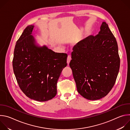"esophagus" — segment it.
<instances>
[{
  "instance_id": "34e87169",
  "label": "esophagus",
  "mask_w": 130,
  "mask_h": 130,
  "mask_svg": "<svg viewBox=\"0 0 130 130\" xmlns=\"http://www.w3.org/2000/svg\"><path fill=\"white\" fill-rule=\"evenodd\" d=\"M71 60V55H68V57H67V62L68 65H69V63H70V62Z\"/></svg>"
}]
</instances>
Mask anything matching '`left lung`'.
Returning <instances> with one entry per match:
<instances>
[{
  "mask_svg": "<svg viewBox=\"0 0 130 130\" xmlns=\"http://www.w3.org/2000/svg\"><path fill=\"white\" fill-rule=\"evenodd\" d=\"M71 59L69 66L79 93L90 100L106 96L115 83L120 60L116 40L105 22L98 34L74 46Z\"/></svg>",
  "mask_w": 130,
  "mask_h": 130,
  "instance_id": "1",
  "label": "left lung"
}]
</instances>
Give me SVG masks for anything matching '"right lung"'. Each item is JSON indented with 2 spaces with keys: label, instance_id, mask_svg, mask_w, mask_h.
<instances>
[{
  "label": "right lung",
  "instance_id": "obj_1",
  "mask_svg": "<svg viewBox=\"0 0 130 130\" xmlns=\"http://www.w3.org/2000/svg\"><path fill=\"white\" fill-rule=\"evenodd\" d=\"M28 26L17 41L13 68L21 89L29 98L38 101L52 99L57 94V84L67 64V54L55 52L35 45Z\"/></svg>",
  "mask_w": 130,
  "mask_h": 130
}]
</instances>
